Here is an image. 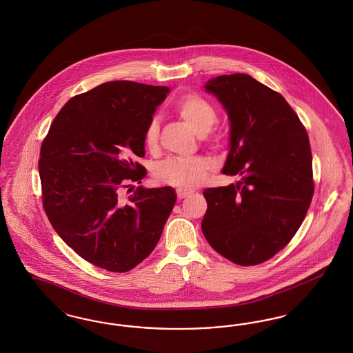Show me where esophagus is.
<instances>
[{"instance_id":"1","label":"esophagus","mask_w":353,"mask_h":353,"mask_svg":"<svg viewBox=\"0 0 353 353\" xmlns=\"http://www.w3.org/2000/svg\"><path fill=\"white\" fill-rule=\"evenodd\" d=\"M192 194L190 190H185V189H177V197L179 199H183V198L189 197Z\"/></svg>"}]
</instances>
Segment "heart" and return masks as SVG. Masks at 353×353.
Segmentation results:
<instances>
[{
    "label": "heart",
    "instance_id": "obj_1",
    "mask_svg": "<svg viewBox=\"0 0 353 353\" xmlns=\"http://www.w3.org/2000/svg\"><path fill=\"white\" fill-rule=\"evenodd\" d=\"M176 114L197 137L202 138L210 132L218 119L215 108L208 99L198 94L183 96L176 105ZM215 141H219L218 138ZM159 143V123L151 121L144 132V145L148 151H155ZM212 170V163L206 157L168 159L156 170L160 181L180 188H196L206 180Z\"/></svg>",
    "mask_w": 353,
    "mask_h": 353
}]
</instances>
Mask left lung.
<instances>
[{"mask_svg":"<svg viewBox=\"0 0 353 353\" xmlns=\"http://www.w3.org/2000/svg\"><path fill=\"white\" fill-rule=\"evenodd\" d=\"M230 122L222 173L236 183L205 189L202 232L212 248L239 265L267 261L296 235L314 193L310 141L280 93L245 73L210 79Z\"/></svg>","mask_w":353,"mask_h":353,"instance_id":"obj_1","label":"left lung"}]
</instances>
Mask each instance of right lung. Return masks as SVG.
Here are the masks:
<instances>
[{"label": "right lung", "instance_id": "obj_1", "mask_svg": "<svg viewBox=\"0 0 353 353\" xmlns=\"http://www.w3.org/2000/svg\"><path fill=\"white\" fill-rule=\"evenodd\" d=\"M168 86L109 81L70 99L43 141V208L57 235L109 272L135 268L160 239L176 203L170 186L121 196L147 172L144 132Z\"/></svg>", "mask_w": 353, "mask_h": 353}]
</instances>
